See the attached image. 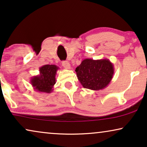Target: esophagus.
<instances>
[{"label": "esophagus", "mask_w": 147, "mask_h": 147, "mask_svg": "<svg viewBox=\"0 0 147 147\" xmlns=\"http://www.w3.org/2000/svg\"><path fill=\"white\" fill-rule=\"evenodd\" d=\"M62 66L66 68V69H68V70L70 69V64L68 61H63L62 62Z\"/></svg>", "instance_id": "obj_1"}]
</instances>
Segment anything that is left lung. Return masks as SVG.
<instances>
[{"label":"left lung","mask_w":147,"mask_h":147,"mask_svg":"<svg viewBox=\"0 0 147 147\" xmlns=\"http://www.w3.org/2000/svg\"><path fill=\"white\" fill-rule=\"evenodd\" d=\"M77 77L83 87L93 91L103 89L109 85L114 73L113 64L105 58H86L76 68Z\"/></svg>","instance_id":"8db88e82"}]
</instances>
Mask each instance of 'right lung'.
<instances>
[{
	"mask_svg": "<svg viewBox=\"0 0 147 147\" xmlns=\"http://www.w3.org/2000/svg\"><path fill=\"white\" fill-rule=\"evenodd\" d=\"M59 67L54 64H46L40 68V75L30 79V83L35 91L40 93H50L56 83V75Z\"/></svg>",
	"mask_w": 147,
	"mask_h": 147,
	"instance_id": "obj_1",
	"label": "right lung"
}]
</instances>
